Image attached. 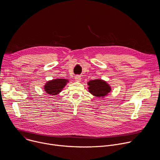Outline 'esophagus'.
I'll use <instances>...</instances> for the list:
<instances>
[{
  "label": "esophagus",
  "mask_w": 160,
  "mask_h": 160,
  "mask_svg": "<svg viewBox=\"0 0 160 160\" xmlns=\"http://www.w3.org/2000/svg\"><path fill=\"white\" fill-rule=\"evenodd\" d=\"M75 80L77 81V82H80V81H81V77L80 76V75H77V76H75Z\"/></svg>",
  "instance_id": "34e87169"
}]
</instances>
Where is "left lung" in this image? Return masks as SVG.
<instances>
[{"label": "left lung", "mask_w": 160, "mask_h": 160, "mask_svg": "<svg viewBox=\"0 0 160 160\" xmlns=\"http://www.w3.org/2000/svg\"><path fill=\"white\" fill-rule=\"evenodd\" d=\"M88 92L93 96L102 98L111 92L110 85L105 81L98 79L90 80L87 83Z\"/></svg>", "instance_id": "1"}]
</instances>
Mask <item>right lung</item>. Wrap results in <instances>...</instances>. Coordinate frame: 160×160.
Listing matches in <instances>:
<instances>
[{"label": "right lung", "instance_id": "1", "mask_svg": "<svg viewBox=\"0 0 160 160\" xmlns=\"http://www.w3.org/2000/svg\"><path fill=\"white\" fill-rule=\"evenodd\" d=\"M68 82L66 79L57 78L48 82L44 85L45 91L50 95H57L61 92Z\"/></svg>", "mask_w": 160, "mask_h": 160}]
</instances>
